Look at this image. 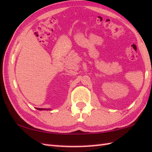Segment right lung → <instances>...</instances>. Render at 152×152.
I'll use <instances>...</instances> for the list:
<instances>
[{
	"instance_id": "1",
	"label": "right lung",
	"mask_w": 152,
	"mask_h": 152,
	"mask_svg": "<svg viewBox=\"0 0 152 152\" xmlns=\"http://www.w3.org/2000/svg\"><path fill=\"white\" fill-rule=\"evenodd\" d=\"M37 110H48V109H45V108H38V107H37Z\"/></svg>"
}]
</instances>
